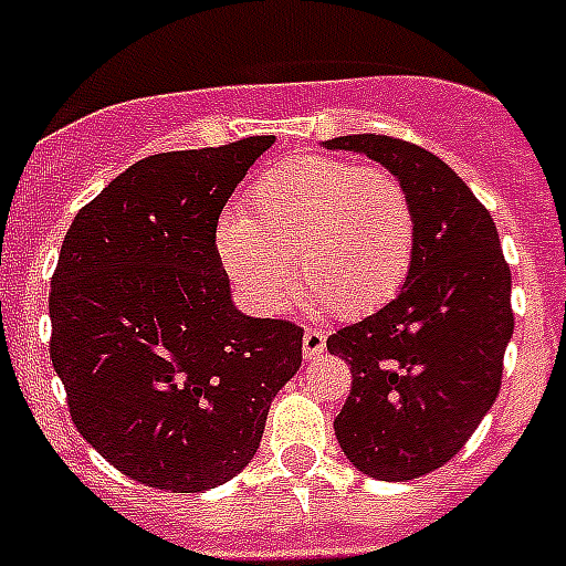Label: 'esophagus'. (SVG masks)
Listing matches in <instances>:
<instances>
[{
  "instance_id": "34e87169",
  "label": "esophagus",
  "mask_w": 566,
  "mask_h": 566,
  "mask_svg": "<svg viewBox=\"0 0 566 566\" xmlns=\"http://www.w3.org/2000/svg\"><path fill=\"white\" fill-rule=\"evenodd\" d=\"M323 352H326V334L317 332V328H306V334H303V357L314 359Z\"/></svg>"
}]
</instances>
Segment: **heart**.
Segmentation results:
<instances>
[{
  "instance_id": "obj_1",
  "label": "heart",
  "mask_w": 566,
  "mask_h": 566,
  "mask_svg": "<svg viewBox=\"0 0 566 566\" xmlns=\"http://www.w3.org/2000/svg\"><path fill=\"white\" fill-rule=\"evenodd\" d=\"M411 195L397 175L334 155H292L247 189L243 212L218 227V258L252 312H280L292 263L308 306L343 317L377 312L413 260Z\"/></svg>"
}]
</instances>
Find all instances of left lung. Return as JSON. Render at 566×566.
<instances>
[{
	"label": "left lung",
	"mask_w": 566,
	"mask_h": 566,
	"mask_svg": "<svg viewBox=\"0 0 566 566\" xmlns=\"http://www.w3.org/2000/svg\"><path fill=\"white\" fill-rule=\"evenodd\" d=\"M326 147L368 155L411 195L417 243L402 292L326 343L352 365L339 448L368 476L408 482L457 457L496 402L513 337L510 266L490 212L442 158L391 135Z\"/></svg>",
	"instance_id": "8db88e82"
}]
</instances>
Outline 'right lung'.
<instances>
[{"label": "right lung", "instance_id": "1", "mask_svg": "<svg viewBox=\"0 0 566 566\" xmlns=\"http://www.w3.org/2000/svg\"><path fill=\"white\" fill-rule=\"evenodd\" d=\"M272 144L149 155L64 234L50 359L78 433L147 488L201 493L240 473L303 363V328L234 308L214 247L229 195Z\"/></svg>", "mask_w": 566, "mask_h": 566}]
</instances>
